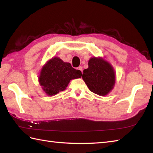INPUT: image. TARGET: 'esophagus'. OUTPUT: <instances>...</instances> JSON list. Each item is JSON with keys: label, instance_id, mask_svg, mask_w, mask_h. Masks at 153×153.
<instances>
[{"label": "esophagus", "instance_id": "obj_1", "mask_svg": "<svg viewBox=\"0 0 153 153\" xmlns=\"http://www.w3.org/2000/svg\"><path fill=\"white\" fill-rule=\"evenodd\" d=\"M77 70H79L80 71H82V72L83 73V68L82 66H79L78 68H77Z\"/></svg>", "mask_w": 153, "mask_h": 153}]
</instances>
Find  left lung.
Masks as SVG:
<instances>
[{
	"label": "left lung",
	"mask_w": 153,
	"mask_h": 153,
	"mask_svg": "<svg viewBox=\"0 0 153 153\" xmlns=\"http://www.w3.org/2000/svg\"><path fill=\"white\" fill-rule=\"evenodd\" d=\"M88 68L83 70L82 79L89 89L100 96H106L114 89L116 72L112 66L102 57H92Z\"/></svg>",
	"instance_id": "1"
}]
</instances>
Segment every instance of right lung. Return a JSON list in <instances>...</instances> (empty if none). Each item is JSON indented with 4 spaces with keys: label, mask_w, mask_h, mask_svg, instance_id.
<instances>
[{
    "label": "right lung",
    "mask_w": 153,
    "mask_h": 153,
    "mask_svg": "<svg viewBox=\"0 0 153 153\" xmlns=\"http://www.w3.org/2000/svg\"><path fill=\"white\" fill-rule=\"evenodd\" d=\"M82 73L64 62L59 57H53L42 67L39 83L48 96L56 95L66 89L71 79L80 78Z\"/></svg>",
    "instance_id": "1"
}]
</instances>
